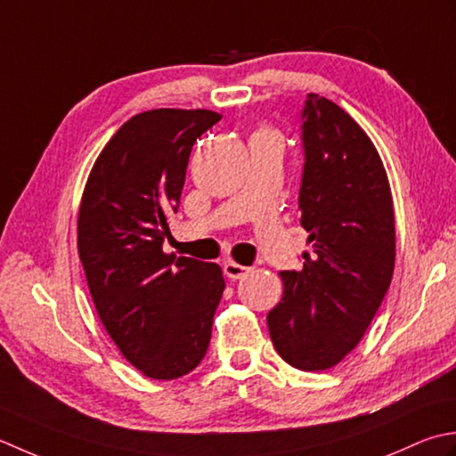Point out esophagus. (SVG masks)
<instances>
[{
    "instance_id": "esophagus-1",
    "label": "esophagus",
    "mask_w": 456,
    "mask_h": 456,
    "mask_svg": "<svg viewBox=\"0 0 456 456\" xmlns=\"http://www.w3.org/2000/svg\"><path fill=\"white\" fill-rule=\"evenodd\" d=\"M248 272H249V267L240 265L236 262L224 264V273H226V277H230V280H241V277H244Z\"/></svg>"
}]
</instances>
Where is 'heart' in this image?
Returning a JSON list of instances; mask_svg holds the SVG:
<instances>
[{"mask_svg": "<svg viewBox=\"0 0 456 456\" xmlns=\"http://www.w3.org/2000/svg\"><path fill=\"white\" fill-rule=\"evenodd\" d=\"M259 134H272V135H275L273 132H269V129H262V132H259Z\"/></svg>", "mask_w": 456, "mask_h": 456, "instance_id": "b5f03b06", "label": "heart"}]
</instances>
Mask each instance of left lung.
<instances>
[{"label": "left lung", "mask_w": 456, "mask_h": 456, "mask_svg": "<svg viewBox=\"0 0 456 456\" xmlns=\"http://www.w3.org/2000/svg\"><path fill=\"white\" fill-rule=\"evenodd\" d=\"M301 139V272H281L283 297L267 314L273 346L303 371L337 366L364 337L395 265L394 200L384 163L345 110L306 94Z\"/></svg>", "instance_id": "left-lung-1"}]
</instances>
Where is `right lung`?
Returning a JSON list of instances; mask_svg holds the SVG:
<instances>
[{
	"mask_svg": "<svg viewBox=\"0 0 456 456\" xmlns=\"http://www.w3.org/2000/svg\"><path fill=\"white\" fill-rule=\"evenodd\" d=\"M220 118L175 108L134 116L98 155L82 194L78 256L92 301L126 360L153 379L200 364L226 287L216 264L163 252L192 145Z\"/></svg>",
	"mask_w": 456,
	"mask_h": 456,
	"instance_id": "add662e5",
	"label": "right lung"
}]
</instances>
